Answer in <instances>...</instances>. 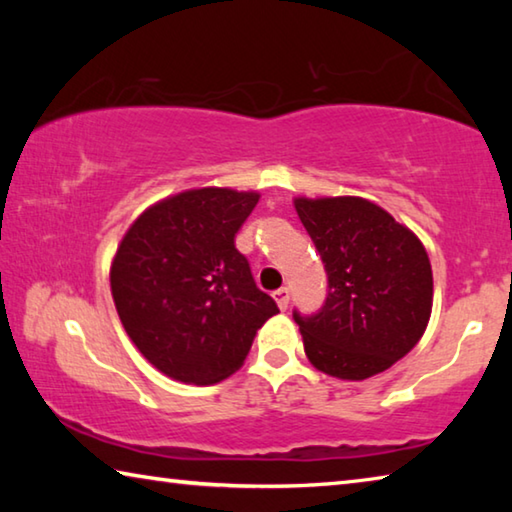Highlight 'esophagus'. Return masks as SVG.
<instances>
[{"instance_id": "1", "label": "esophagus", "mask_w": 512, "mask_h": 512, "mask_svg": "<svg viewBox=\"0 0 512 512\" xmlns=\"http://www.w3.org/2000/svg\"><path fill=\"white\" fill-rule=\"evenodd\" d=\"M273 298H275V302H277V307H280L282 311L289 307V298H291V293H289V289L287 287H282V289H277L275 293H273Z\"/></svg>"}]
</instances>
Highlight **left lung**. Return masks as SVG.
Masks as SVG:
<instances>
[{
	"mask_svg": "<svg viewBox=\"0 0 512 512\" xmlns=\"http://www.w3.org/2000/svg\"><path fill=\"white\" fill-rule=\"evenodd\" d=\"M327 271V300L293 314L305 354L329 377L361 381L409 354L427 329L433 275L422 241L359 196L293 198Z\"/></svg>",
	"mask_w": 512,
	"mask_h": 512,
	"instance_id": "1",
	"label": "left lung"
}]
</instances>
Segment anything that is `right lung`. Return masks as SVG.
<instances>
[{"label":"right lung","instance_id":"right-lung-1","mask_svg":"<svg viewBox=\"0 0 512 512\" xmlns=\"http://www.w3.org/2000/svg\"><path fill=\"white\" fill-rule=\"evenodd\" d=\"M257 192L201 187L137 216L110 266V291L142 357L183 384L210 386L244 366L277 305L257 289L235 235Z\"/></svg>","mask_w":512,"mask_h":512}]
</instances>
